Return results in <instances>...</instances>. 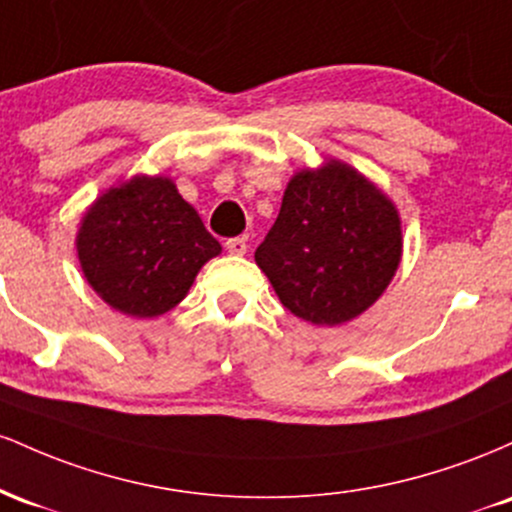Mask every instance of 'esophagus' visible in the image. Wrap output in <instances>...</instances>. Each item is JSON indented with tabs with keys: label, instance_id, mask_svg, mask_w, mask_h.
Masks as SVG:
<instances>
[{
	"label": "esophagus",
	"instance_id": "1",
	"mask_svg": "<svg viewBox=\"0 0 512 512\" xmlns=\"http://www.w3.org/2000/svg\"><path fill=\"white\" fill-rule=\"evenodd\" d=\"M226 250L231 252V255H245V252H248V240H245V238H228L226 240Z\"/></svg>",
	"mask_w": 512,
	"mask_h": 512
}]
</instances>
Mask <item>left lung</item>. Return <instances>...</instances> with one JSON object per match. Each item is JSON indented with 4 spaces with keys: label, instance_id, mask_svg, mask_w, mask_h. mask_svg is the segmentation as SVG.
<instances>
[{
    "label": "left lung",
    "instance_id": "8db88e82",
    "mask_svg": "<svg viewBox=\"0 0 512 512\" xmlns=\"http://www.w3.org/2000/svg\"><path fill=\"white\" fill-rule=\"evenodd\" d=\"M399 260L395 204L334 158L293 175L274 226L255 250L284 308L327 327L354 320L378 301Z\"/></svg>",
    "mask_w": 512,
    "mask_h": 512
}]
</instances>
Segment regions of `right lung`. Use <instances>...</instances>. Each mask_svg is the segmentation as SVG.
I'll use <instances>...</instances> for the list:
<instances>
[{
	"label": "right lung",
	"mask_w": 512,
	"mask_h": 512,
	"mask_svg": "<svg viewBox=\"0 0 512 512\" xmlns=\"http://www.w3.org/2000/svg\"><path fill=\"white\" fill-rule=\"evenodd\" d=\"M76 252L86 281L110 308L156 317L187 296L221 245L173 180L134 175L91 204Z\"/></svg>",
	"instance_id": "obj_1"
}]
</instances>
